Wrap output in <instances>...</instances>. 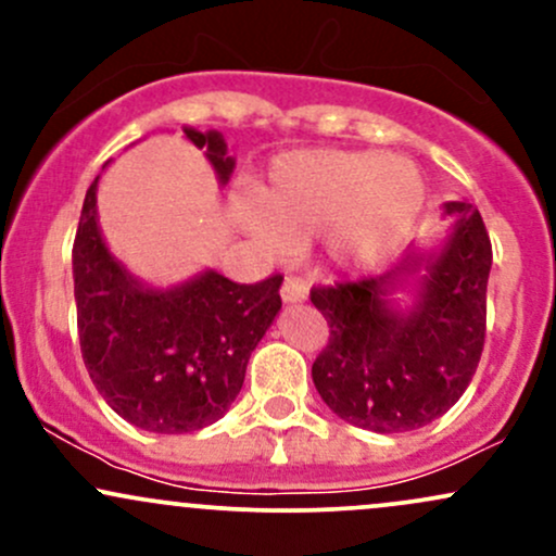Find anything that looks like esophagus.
<instances>
[{
  "label": "esophagus",
  "mask_w": 556,
  "mask_h": 556,
  "mask_svg": "<svg viewBox=\"0 0 556 556\" xmlns=\"http://www.w3.org/2000/svg\"><path fill=\"white\" fill-rule=\"evenodd\" d=\"M308 298V285L300 277H285L282 282V300L285 303H303Z\"/></svg>",
  "instance_id": "1"
}]
</instances>
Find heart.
Here are the masks:
<instances>
[{
	"label": "heart",
	"mask_w": 556,
	"mask_h": 556,
	"mask_svg": "<svg viewBox=\"0 0 556 556\" xmlns=\"http://www.w3.org/2000/svg\"><path fill=\"white\" fill-rule=\"evenodd\" d=\"M424 203V180L407 159L381 151H295L271 164L245 225L271 256L318 238L334 269L368 271L407 245Z\"/></svg>",
	"instance_id": "b5f03b06"
}]
</instances>
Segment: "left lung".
Wrapping results in <instances>:
<instances>
[{
	"label": "left lung",
	"instance_id": "left-lung-1",
	"mask_svg": "<svg viewBox=\"0 0 556 556\" xmlns=\"http://www.w3.org/2000/svg\"><path fill=\"white\" fill-rule=\"evenodd\" d=\"M444 212L455 227L439 253L407 256L381 277L311 290L329 324L311 374L348 424L376 433L420 429L444 416L473 379L486 337L491 240L470 203H444ZM407 276L419 285L402 312L391 295Z\"/></svg>",
	"mask_w": 556,
	"mask_h": 556
}]
</instances>
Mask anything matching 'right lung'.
I'll return each instance as SVG.
<instances>
[{
    "instance_id": "right-lung-1",
    "label": "right lung",
    "mask_w": 556,
    "mask_h": 556,
    "mask_svg": "<svg viewBox=\"0 0 556 556\" xmlns=\"http://www.w3.org/2000/svg\"><path fill=\"white\" fill-rule=\"evenodd\" d=\"M185 138L225 185L235 169L222 132L185 127ZM88 188L75 232L73 277L80 353L88 376L127 424L154 433H188L229 410L245 381L248 358L282 308V274L238 285L206 269L156 290L112 256Z\"/></svg>"
}]
</instances>
